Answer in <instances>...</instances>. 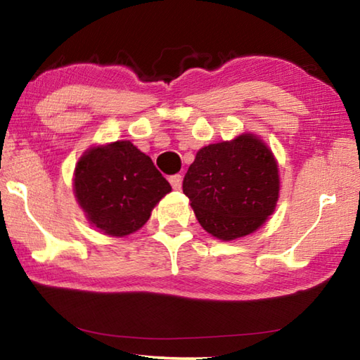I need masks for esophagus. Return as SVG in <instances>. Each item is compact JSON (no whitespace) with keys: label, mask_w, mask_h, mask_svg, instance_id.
I'll return each mask as SVG.
<instances>
[{"label":"esophagus","mask_w":360,"mask_h":360,"mask_svg":"<svg viewBox=\"0 0 360 360\" xmlns=\"http://www.w3.org/2000/svg\"><path fill=\"white\" fill-rule=\"evenodd\" d=\"M169 184H172V187L174 188V191H181L182 187V176L181 174H173L169 176Z\"/></svg>","instance_id":"obj_1"}]
</instances>
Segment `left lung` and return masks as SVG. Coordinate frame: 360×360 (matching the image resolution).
Returning a JSON list of instances; mask_svg holds the SVG:
<instances>
[{
    "label": "left lung",
    "instance_id": "obj_1",
    "mask_svg": "<svg viewBox=\"0 0 360 360\" xmlns=\"http://www.w3.org/2000/svg\"><path fill=\"white\" fill-rule=\"evenodd\" d=\"M202 227L219 240L241 238L273 214L278 165L262 139L245 133L200 149L182 181Z\"/></svg>",
    "mask_w": 360,
    "mask_h": 360
}]
</instances>
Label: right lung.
<instances>
[{
  "mask_svg": "<svg viewBox=\"0 0 360 360\" xmlns=\"http://www.w3.org/2000/svg\"><path fill=\"white\" fill-rule=\"evenodd\" d=\"M172 192L150 157L130 141L90 148L75 169V195L89 222L111 236H125L148 222Z\"/></svg>",
  "mask_w": 360,
  "mask_h": 360,
  "instance_id": "add662e5",
  "label": "right lung"
}]
</instances>
